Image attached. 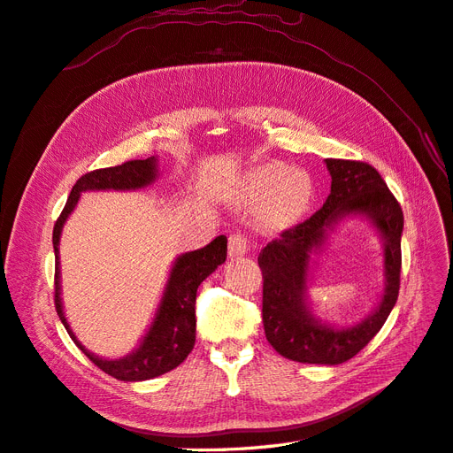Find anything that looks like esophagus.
<instances>
[{"mask_svg":"<svg viewBox=\"0 0 453 453\" xmlns=\"http://www.w3.org/2000/svg\"><path fill=\"white\" fill-rule=\"evenodd\" d=\"M248 253V236L242 234V232H234V234L228 236V255L232 258L243 257Z\"/></svg>","mask_w":453,"mask_h":453,"instance_id":"34e87169","label":"esophagus"}]
</instances>
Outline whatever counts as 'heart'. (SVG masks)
Listing matches in <instances>:
<instances>
[{"mask_svg":"<svg viewBox=\"0 0 453 453\" xmlns=\"http://www.w3.org/2000/svg\"><path fill=\"white\" fill-rule=\"evenodd\" d=\"M236 198L248 205L260 202V223L268 230H281L300 221V217L308 211L311 180L303 170L268 164L243 177Z\"/></svg>","mask_w":453,"mask_h":453,"instance_id":"heart-1","label":"heart"}]
</instances>
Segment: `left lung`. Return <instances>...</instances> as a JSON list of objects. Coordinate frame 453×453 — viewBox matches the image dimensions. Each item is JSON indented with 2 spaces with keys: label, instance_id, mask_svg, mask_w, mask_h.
<instances>
[{
  "label": "left lung",
  "instance_id": "obj_1",
  "mask_svg": "<svg viewBox=\"0 0 453 453\" xmlns=\"http://www.w3.org/2000/svg\"><path fill=\"white\" fill-rule=\"evenodd\" d=\"M331 195L304 223L283 230L258 255L263 272V323L270 346L285 359L340 365L355 357L389 318L401 287V234L404 217L376 168L361 160L326 158ZM346 214L368 216L384 240L387 289L379 308L355 327L334 329L315 320L305 303L309 255L326 230Z\"/></svg>",
  "mask_w": 453,
  "mask_h": 453
}]
</instances>
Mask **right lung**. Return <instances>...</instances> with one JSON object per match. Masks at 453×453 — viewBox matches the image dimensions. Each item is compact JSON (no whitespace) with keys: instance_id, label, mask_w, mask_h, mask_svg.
Instances as JSON below:
<instances>
[{"instance_id":"1","label":"right lung","mask_w":453,"mask_h":453,"mask_svg":"<svg viewBox=\"0 0 453 453\" xmlns=\"http://www.w3.org/2000/svg\"><path fill=\"white\" fill-rule=\"evenodd\" d=\"M157 180V158L150 157L145 160H128L125 164H119L113 168H102L85 173L79 177V181L73 185L70 198H67L60 217L57 219V225L52 230V245H54V306L60 321L64 323L67 334L77 344V348L83 351L87 357L102 368L105 374L113 376L122 381H142L157 378L160 374H166L175 366H180L187 355L193 351L195 340H196V291L198 285L210 276L219 265L225 263L226 258V236H217L211 243L205 245L202 250L190 251L181 255L175 260V265L170 272V280L166 285V291L160 300L158 311L150 325L149 333L143 336L140 348L132 351L130 355L122 359L107 361L92 355L85 346L75 338L70 325L65 321V315L62 310V298H60V257H58V245L60 234L65 219L70 217L73 208L79 202V196L83 190H130V188H142Z\"/></svg>"}]
</instances>
